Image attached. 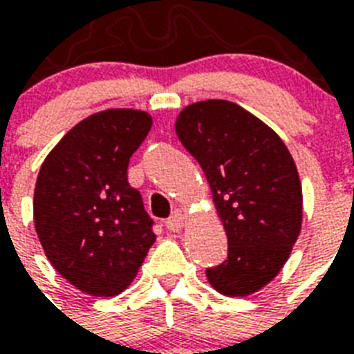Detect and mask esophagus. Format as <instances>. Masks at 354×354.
Wrapping results in <instances>:
<instances>
[{
  "label": "esophagus",
  "instance_id": "obj_1",
  "mask_svg": "<svg viewBox=\"0 0 354 354\" xmlns=\"http://www.w3.org/2000/svg\"><path fill=\"white\" fill-rule=\"evenodd\" d=\"M167 227L171 230V232H180L185 224V215H183L182 211H174L169 218H167Z\"/></svg>",
  "mask_w": 354,
  "mask_h": 354
}]
</instances>
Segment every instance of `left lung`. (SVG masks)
<instances>
[{"instance_id":"left-lung-1","label":"left lung","mask_w":354,"mask_h":354,"mask_svg":"<svg viewBox=\"0 0 354 354\" xmlns=\"http://www.w3.org/2000/svg\"><path fill=\"white\" fill-rule=\"evenodd\" d=\"M174 130L207 178L230 244L207 281L224 296H252L279 274L301 233L296 161L266 122L232 101L189 104Z\"/></svg>"}]
</instances>
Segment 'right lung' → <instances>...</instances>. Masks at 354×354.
<instances>
[{
	"mask_svg": "<svg viewBox=\"0 0 354 354\" xmlns=\"http://www.w3.org/2000/svg\"><path fill=\"white\" fill-rule=\"evenodd\" d=\"M150 128L152 115L143 110L91 113L55 145L36 178L32 216L46 257L90 296L124 290L156 241L127 178L130 156Z\"/></svg>",
	"mask_w": 354,
	"mask_h": 354,
	"instance_id": "add662e5",
	"label": "right lung"
}]
</instances>
